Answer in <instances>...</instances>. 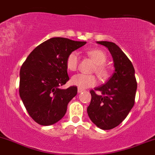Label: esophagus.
Wrapping results in <instances>:
<instances>
[{"mask_svg": "<svg viewBox=\"0 0 155 155\" xmlns=\"http://www.w3.org/2000/svg\"><path fill=\"white\" fill-rule=\"evenodd\" d=\"M84 90L81 89V88H78V93H82V92H84Z\"/></svg>", "mask_w": 155, "mask_h": 155, "instance_id": "34e87169", "label": "esophagus"}]
</instances>
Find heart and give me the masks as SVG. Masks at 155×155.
I'll use <instances>...</instances> for the list:
<instances>
[{
  "label": "heart",
  "instance_id": "heart-1",
  "mask_svg": "<svg viewBox=\"0 0 155 155\" xmlns=\"http://www.w3.org/2000/svg\"><path fill=\"white\" fill-rule=\"evenodd\" d=\"M87 55L91 57L96 63L93 71L96 72L97 76L101 79H106L109 76V71L104 65L107 60V57L102 51L99 49H91L87 52ZM79 63V55L77 51L70 53L66 59L67 68L71 71H75L78 68ZM97 79L95 75H87L78 74L74 75L71 79V84L78 87L81 89L93 87L96 84Z\"/></svg>",
  "mask_w": 155,
  "mask_h": 155
}]
</instances>
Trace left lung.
<instances>
[{
    "instance_id": "8db88e82",
    "label": "left lung",
    "mask_w": 155,
    "mask_h": 155,
    "mask_svg": "<svg viewBox=\"0 0 155 155\" xmlns=\"http://www.w3.org/2000/svg\"><path fill=\"white\" fill-rule=\"evenodd\" d=\"M106 46L113 58L115 72L106 84L91 92L87 114L94 124L104 130H111L126 118L135 104L137 81L131 61L116 44L98 41ZM99 91L101 94H97Z\"/></svg>"
}]
</instances>
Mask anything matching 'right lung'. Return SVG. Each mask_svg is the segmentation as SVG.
Instances as JSON below:
<instances>
[{
    "label": "right lung",
    "mask_w": 155,
    "mask_h": 155,
    "mask_svg": "<svg viewBox=\"0 0 155 155\" xmlns=\"http://www.w3.org/2000/svg\"><path fill=\"white\" fill-rule=\"evenodd\" d=\"M64 37H53L31 52L20 71V96L27 112L39 124L49 126L63 118L77 87L61 89L69 80L66 59L85 45Z\"/></svg>",
    "instance_id": "right-lung-1"
}]
</instances>
